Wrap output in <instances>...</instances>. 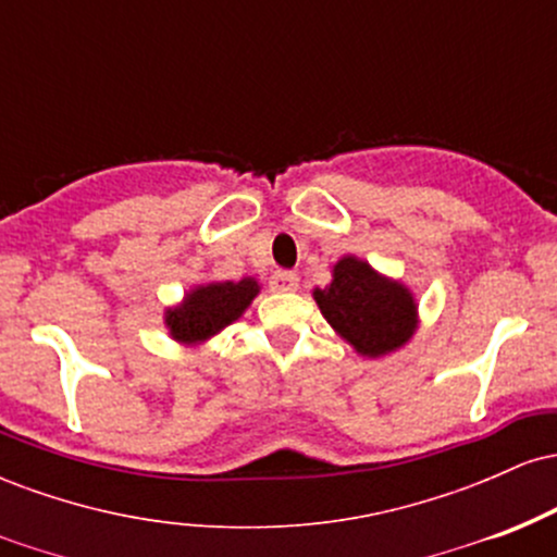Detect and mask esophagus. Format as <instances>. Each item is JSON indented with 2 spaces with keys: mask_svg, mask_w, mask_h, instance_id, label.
I'll use <instances>...</instances> for the list:
<instances>
[{
  "mask_svg": "<svg viewBox=\"0 0 557 557\" xmlns=\"http://www.w3.org/2000/svg\"><path fill=\"white\" fill-rule=\"evenodd\" d=\"M270 287L274 293L298 290V274L296 272H274L270 277Z\"/></svg>",
  "mask_w": 557,
  "mask_h": 557,
  "instance_id": "esophagus-1",
  "label": "esophagus"
}]
</instances>
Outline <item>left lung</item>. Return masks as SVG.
I'll return each instance as SVG.
<instances>
[{"mask_svg": "<svg viewBox=\"0 0 557 557\" xmlns=\"http://www.w3.org/2000/svg\"><path fill=\"white\" fill-rule=\"evenodd\" d=\"M314 300L330 327L363 359L395 354L419 330L413 293L354 253L332 267L327 287H314Z\"/></svg>", "mask_w": 557, "mask_h": 557, "instance_id": "1", "label": "left lung"}]
</instances>
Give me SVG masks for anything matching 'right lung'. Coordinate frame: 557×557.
I'll return each instance as SVG.
<instances>
[{"mask_svg": "<svg viewBox=\"0 0 557 557\" xmlns=\"http://www.w3.org/2000/svg\"><path fill=\"white\" fill-rule=\"evenodd\" d=\"M259 290L257 277H243L238 283L235 280L201 283L190 287L181 304L164 311V327L175 343L201 345L240 319Z\"/></svg>", "mask_w": 557, "mask_h": 557, "instance_id": "1", "label": "right lung"}]
</instances>
